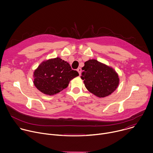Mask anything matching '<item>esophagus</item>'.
I'll return each mask as SVG.
<instances>
[{
    "label": "esophagus",
    "instance_id": "1",
    "mask_svg": "<svg viewBox=\"0 0 153 153\" xmlns=\"http://www.w3.org/2000/svg\"><path fill=\"white\" fill-rule=\"evenodd\" d=\"M77 71L79 73V75L81 74V71H82V69L80 68H77Z\"/></svg>",
    "mask_w": 153,
    "mask_h": 153
}]
</instances>
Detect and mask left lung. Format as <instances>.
Returning <instances> with one entry per match:
<instances>
[{"instance_id":"left-lung-1","label":"left lung","mask_w":153,"mask_h":153,"mask_svg":"<svg viewBox=\"0 0 153 153\" xmlns=\"http://www.w3.org/2000/svg\"><path fill=\"white\" fill-rule=\"evenodd\" d=\"M81 79L86 88L98 97L111 94L118 87L119 78L117 72L111 67L96 59L85 62Z\"/></svg>"}]
</instances>
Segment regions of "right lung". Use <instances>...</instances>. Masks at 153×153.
I'll list each match as a JSON object with an SVG mask.
<instances>
[{
    "mask_svg": "<svg viewBox=\"0 0 153 153\" xmlns=\"http://www.w3.org/2000/svg\"><path fill=\"white\" fill-rule=\"evenodd\" d=\"M70 64L60 57L43 61L34 70V84L42 93L52 96L66 88L71 80L78 76Z\"/></svg>",
    "mask_w": 153,
    "mask_h": 153,
    "instance_id": "right-lung-1",
    "label": "right lung"
}]
</instances>
